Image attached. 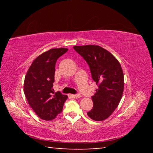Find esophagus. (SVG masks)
<instances>
[{
    "label": "esophagus",
    "instance_id": "esophagus-1",
    "mask_svg": "<svg viewBox=\"0 0 153 153\" xmlns=\"http://www.w3.org/2000/svg\"><path fill=\"white\" fill-rule=\"evenodd\" d=\"M69 97H71V98H79L81 97V96L79 95V94H69Z\"/></svg>",
    "mask_w": 153,
    "mask_h": 153
}]
</instances>
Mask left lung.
<instances>
[{
	"instance_id": "left-lung-1",
	"label": "left lung",
	"mask_w": 153,
	"mask_h": 153,
	"mask_svg": "<svg viewBox=\"0 0 153 153\" xmlns=\"http://www.w3.org/2000/svg\"><path fill=\"white\" fill-rule=\"evenodd\" d=\"M73 48L88 64L92 79L98 85L92 97L93 108L87 115L94 121L105 120L118 107L123 95V72L120 62L100 46H74Z\"/></svg>"
}]
</instances>
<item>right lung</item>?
<instances>
[{
    "instance_id": "right-lung-1",
    "label": "right lung",
    "mask_w": 153,
    "mask_h": 153,
    "mask_svg": "<svg viewBox=\"0 0 153 153\" xmlns=\"http://www.w3.org/2000/svg\"><path fill=\"white\" fill-rule=\"evenodd\" d=\"M66 48H51L36 57L25 76L24 91L31 107L43 120L52 121L63 111L67 96L53 89L55 64Z\"/></svg>"
}]
</instances>
